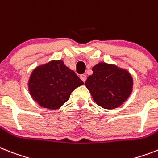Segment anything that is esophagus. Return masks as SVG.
Here are the masks:
<instances>
[{
  "label": "esophagus",
  "instance_id": "1",
  "mask_svg": "<svg viewBox=\"0 0 158 158\" xmlns=\"http://www.w3.org/2000/svg\"><path fill=\"white\" fill-rule=\"evenodd\" d=\"M80 79H81V80L83 82H85L86 79H87V76L85 75H80Z\"/></svg>",
  "mask_w": 158,
  "mask_h": 158
}]
</instances>
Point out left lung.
<instances>
[{
    "mask_svg": "<svg viewBox=\"0 0 158 158\" xmlns=\"http://www.w3.org/2000/svg\"><path fill=\"white\" fill-rule=\"evenodd\" d=\"M93 74L85 82L93 100L105 109L123 104L132 91L133 79L125 69L114 64L99 63L92 67Z\"/></svg>",
    "mask_w": 158,
    "mask_h": 158,
    "instance_id": "8db88e82",
    "label": "left lung"
}]
</instances>
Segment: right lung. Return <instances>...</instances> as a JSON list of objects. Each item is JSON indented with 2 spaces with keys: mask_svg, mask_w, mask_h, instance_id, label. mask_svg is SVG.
<instances>
[{
  "mask_svg": "<svg viewBox=\"0 0 158 158\" xmlns=\"http://www.w3.org/2000/svg\"><path fill=\"white\" fill-rule=\"evenodd\" d=\"M83 84L78 75L62 60L39 65L30 74L28 89L31 97L42 108L58 109L76 87Z\"/></svg>",
  "mask_w": 158,
  "mask_h": 158,
  "instance_id": "right-lung-1",
  "label": "right lung"
}]
</instances>
